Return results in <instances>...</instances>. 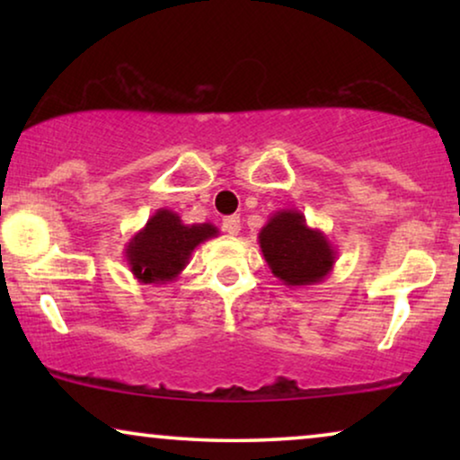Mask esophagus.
Listing matches in <instances>:
<instances>
[{"mask_svg":"<svg viewBox=\"0 0 460 460\" xmlns=\"http://www.w3.org/2000/svg\"><path fill=\"white\" fill-rule=\"evenodd\" d=\"M222 228L228 232V234L236 236L238 232H241V217H238V216H228L222 222Z\"/></svg>","mask_w":460,"mask_h":460,"instance_id":"34e87169","label":"esophagus"}]
</instances>
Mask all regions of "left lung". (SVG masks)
<instances>
[{"mask_svg":"<svg viewBox=\"0 0 460 460\" xmlns=\"http://www.w3.org/2000/svg\"><path fill=\"white\" fill-rule=\"evenodd\" d=\"M257 241L272 274L291 288L323 282L337 260V251L324 232L310 228L297 209L272 213Z\"/></svg>","mask_w":460,"mask_h":460,"instance_id":"obj_1","label":"left lung"}]
</instances>
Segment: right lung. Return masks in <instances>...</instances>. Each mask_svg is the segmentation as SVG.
<instances>
[{
    "label": "right lung",
    "instance_id": "1",
    "mask_svg": "<svg viewBox=\"0 0 460 460\" xmlns=\"http://www.w3.org/2000/svg\"><path fill=\"white\" fill-rule=\"evenodd\" d=\"M217 234L213 224H184L175 211L156 209L125 244V261L142 285H167L188 266L192 251Z\"/></svg>",
    "mask_w": 460,
    "mask_h": 460
}]
</instances>
